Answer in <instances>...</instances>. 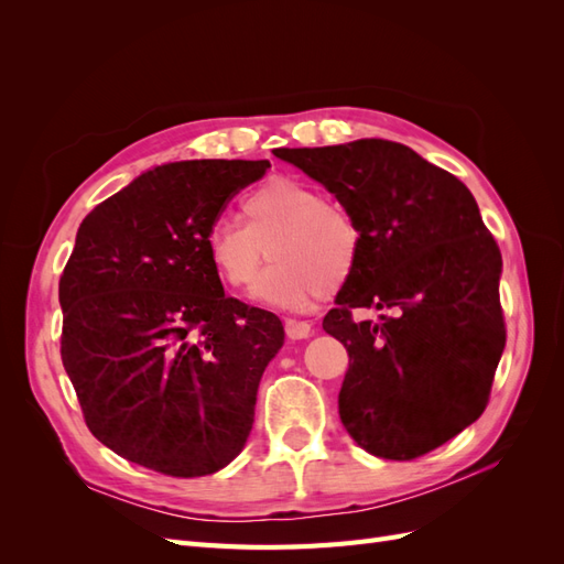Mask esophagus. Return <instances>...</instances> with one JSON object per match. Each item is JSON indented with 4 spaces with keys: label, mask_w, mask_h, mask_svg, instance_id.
<instances>
[{
    "label": "esophagus",
    "mask_w": 564,
    "mask_h": 564,
    "mask_svg": "<svg viewBox=\"0 0 564 564\" xmlns=\"http://www.w3.org/2000/svg\"><path fill=\"white\" fill-rule=\"evenodd\" d=\"M284 329H286L289 338L301 340V338H308L313 334V324L311 322H301V319H286L284 322Z\"/></svg>",
    "instance_id": "esophagus-1"
}]
</instances>
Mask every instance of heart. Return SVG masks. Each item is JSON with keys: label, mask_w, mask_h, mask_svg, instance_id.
<instances>
[{"label": "heart", "mask_w": 564, "mask_h": 564, "mask_svg": "<svg viewBox=\"0 0 564 564\" xmlns=\"http://www.w3.org/2000/svg\"><path fill=\"white\" fill-rule=\"evenodd\" d=\"M242 224L220 218L207 235L209 263L230 292L245 294L272 256L259 296L303 308L346 286L360 265L362 228L344 202L299 178H270L242 199Z\"/></svg>", "instance_id": "heart-1"}]
</instances>
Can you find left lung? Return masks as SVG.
Returning <instances> with one entry per match:
<instances>
[{
    "label": "left lung",
    "mask_w": 564,
    "mask_h": 564,
    "mask_svg": "<svg viewBox=\"0 0 564 564\" xmlns=\"http://www.w3.org/2000/svg\"><path fill=\"white\" fill-rule=\"evenodd\" d=\"M272 152L327 187L362 228L360 265L322 322L350 357L338 392L346 431L390 460L445 445L482 416L506 346L501 251L475 197L383 139ZM360 307L393 315L357 323Z\"/></svg>",
    "instance_id": "obj_1"
}]
</instances>
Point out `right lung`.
<instances>
[{"label":"right lung","mask_w":564,"mask_h":564,"mask_svg":"<svg viewBox=\"0 0 564 564\" xmlns=\"http://www.w3.org/2000/svg\"><path fill=\"white\" fill-rule=\"evenodd\" d=\"M259 160L150 169L82 220L58 284L61 357L96 440L172 477L245 449L278 315L224 294L207 235Z\"/></svg>","instance_id":"add662e5"}]
</instances>
